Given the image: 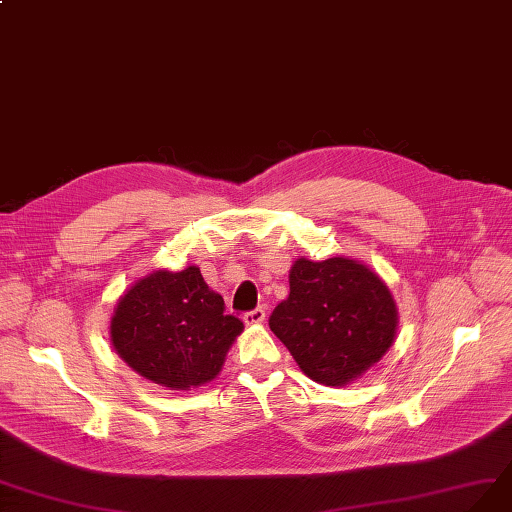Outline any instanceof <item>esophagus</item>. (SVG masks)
<instances>
[{
  "label": "esophagus",
  "instance_id": "34e87169",
  "mask_svg": "<svg viewBox=\"0 0 512 512\" xmlns=\"http://www.w3.org/2000/svg\"><path fill=\"white\" fill-rule=\"evenodd\" d=\"M242 320H244L246 325H259V323H263V320H266V310H263V308H255V310H251V312H244Z\"/></svg>",
  "mask_w": 512,
  "mask_h": 512
}]
</instances>
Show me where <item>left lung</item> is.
<instances>
[{
	"mask_svg": "<svg viewBox=\"0 0 512 512\" xmlns=\"http://www.w3.org/2000/svg\"><path fill=\"white\" fill-rule=\"evenodd\" d=\"M289 282L291 293L274 308L270 329L310 380L344 386L392 346V295L363 263L297 259Z\"/></svg>",
	"mask_w": 512,
	"mask_h": 512,
	"instance_id": "1",
	"label": "left lung"
}]
</instances>
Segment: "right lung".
Wrapping results in <instances>:
<instances>
[{
  "instance_id": "add662e5",
  "label": "right lung",
  "mask_w": 512,
  "mask_h": 512,
  "mask_svg": "<svg viewBox=\"0 0 512 512\" xmlns=\"http://www.w3.org/2000/svg\"><path fill=\"white\" fill-rule=\"evenodd\" d=\"M240 331V320L225 314L223 297L194 266L145 276L111 318L116 352L149 382L170 390L211 382Z\"/></svg>"
}]
</instances>
